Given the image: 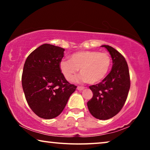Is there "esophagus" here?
Wrapping results in <instances>:
<instances>
[{
    "label": "esophagus",
    "instance_id": "34e87169",
    "mask_svg": "<svg viewBox=\"0 0 150 150\" xmlns=\"http://www.w3.org/2000/svg\"><path fill=\"white\" fill-rule=\"evenodd\" d=\"M84 89H85V87H82V86H78L77 87V89L79 90V91H82V90H83Z\"/></svg>",
    "mask_w": 150,
    "mask_h": 150
}]
</instances>
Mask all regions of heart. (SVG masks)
Instances as JSON below:
<instances>
[{"label":"heart","instance_id":"b5f03b06","mask_svg":"<svg viewBox=\"0 0 150 150\" xmlns=\"http://www.w3.org/2000/svg\"><path fill=\"white\" fill-rule=\"evenodd\" d=\"M110 65L111 59L108 53L83 50L71 54L69 60L61 61L59 67L67 81H72L80 69L79 81L95 84L105 78Z\"/></svg>","mask_w":150,"mask_h":150}]
</instances>
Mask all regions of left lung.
<instances>
[{"label":"left lung","mask_w":150,"mask_h":150,"mask_svg":"<svg viewBox=\"0 0 150 150\" xmlns=\"http://www.w3.org/2000/svg\"><path fill=\"white\" fill-rule=\"evenodd\" d=\"M111 56L112 67L101 83L89 86L93 97L87 102L89 112L98 120H106L122 110L130 87L128 66L124 56L115 49L103 45Z\"/></svg>","instance_id":"obj_1"}]
</instances>
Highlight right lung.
<instances>
[{
	"label": "right lung",
	"mask_w": 150,
	"mask_h": 150,
	"mask_svg": "<svg viewBox=\"0 0 150 150\" xmlns=\"http://www.w3.org/2000/svg\"><path fill=\"white\" fill-rule=\"evenodd\" d=\"M64 48L43 44L28 55L24 63L22 85L26 102L41 118H54L66 106L76 86L61 72L60 63Z\"/></svg>",
	"instance_id": "right-lung-1"
}]
</instances>
